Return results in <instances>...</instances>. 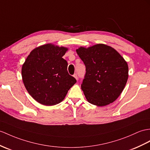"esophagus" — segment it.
I'll return each instance as SVG.
<instances>
[{"mask_svg": "<svg viewBox=\"0 0 150 150\" xmlns=\"http://www.w3.org/2000/svg\"><path fill=\"white\" fill-rule=\"evenodd\" d=\"M73 76H74V77L75 78V79L76 80H78V75H77V74H74V75H73Z\"/></svg>", "mask_w": 150, "mask_h": 150, "instance_id": "1", "label": "esophagus"}]
</instances>
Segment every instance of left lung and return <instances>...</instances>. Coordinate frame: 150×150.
Masks as SVG:
<instances>
[{
	"label": "left lung",
	"instance_id": "left-lung-1",
	"mask_svg": "<svg viewBox=\"0 0 150 150\" xmlns=\"http://www.w3.org/2000/svg\"><path fill=\"white\" fill-rule=\"evenodd\" d=\"M76 53L86 67L81 89L88 102L105 106L115 101L129 77V67L125 59L115 49L104 44L81 46Z\"/></svg>",
	"mask_w": 150,
	"mask_h": 150
}]
</instances>
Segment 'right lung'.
<instances>
[{"label":"right lung","instance_id":"add662e5","mask_svg":"<svg viewBox=\"0 0 150 150\" xmlns=\"http://www.w3.org/2000/svg\"><path fill=\"white\" fill-rule=\"evenodd\" d=\"M67 47L46 44L28 54L21 68L25 88L38 103L45 105L59 104L76 83L69 74L67 62L62 57Z\"/></svg>","mask_w":150,"mask_h":150}]
</instances>
